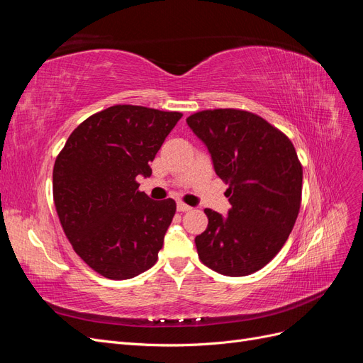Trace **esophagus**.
Returning a JSON list of instances; mask_svg holds the SVG:
<instances>
[{
	"label": "esophagus",
	"mask_w": 363,
	"mask_h": 363,
	"mask_svg": "<svg viewBox=\"0 0 363 363\" xmlns=\"http://www.w3.org/2000/svg\"><path fill=\"white\" fill-rule=\"evenodd\" d=\"M191 206H188V204H184V203H177V211L179 212H188V211H191Z\"/></svg>",
	"instance_id": "1"
}]
</instances>
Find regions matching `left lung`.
<instances>
[{"label":"left lung","mask_w":363,"mask_h":363,"mask_svg":"<svg viewBox=\"0 0 363 363\" xmlns=\"http://www.w3.org/2000/svg\"><path fill=\"white\" fill-rule=\"evenodd\" d=\"M186 123L211 152L228 184V216L204 208L207 228L195 238L206 267L228 277L256 272L276 257L301 206L303 167L289 138L239 108H213Z\"/></svg>","instance_id":"obj_1"}]
</instances>
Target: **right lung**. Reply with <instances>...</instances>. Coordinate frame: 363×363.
I'll use <instances>...</instances> for the list:
<instances>
[{
  "instance_id": "obj_1",
  "label": "right lung",
  "mask_w": 363,
  "mask_h": 363,
  "mask_svg": "<svg viewBox=\"0 0 363 363\" xmlns=\"http://www.w3.org/2000/svg\"><path fill=\"white\" fill-rule=\"evenodd\" d=\"M180 112L118 104L77 127L52 169L54 206L74 251L103 277L127 280L157 262L172 199L139 191Z\"/></svg>"
}]
</instances>
